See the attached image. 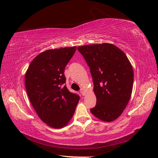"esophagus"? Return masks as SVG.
Instances as JSON below:
<instances>
[{
  "label": "esophagus",
  "instance_id": "34e87169",
  "mask_svg": "<svg viewBox=\"0 0 158 158\" xmlns=\"http://www.w3.org/2000/svg\"><path fill=\"white\" fill-rule=\"evenodd\" d=\"M80 93H81V94L82 95H85V90L84 89H81L80 90Z\"/></svg>",
  "mask_w": 158,
  "mask_h": 158
}]
</instances>
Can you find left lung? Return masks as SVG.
Masks as SVG:
<instances>
[{
    "label": "left lung",
    "instance_id": "1",
    "mask_svg": "<svg viewBox=\"0 0 158 158\" xmlns=\"http://www.w3.org/2000/svg\"><path fill=\"white\" fill-rule=\"evenodd\" d=\"M89 66L97 98L91 113L101 121L118 118L132 92L134 73L125 53L115 45L102 43L77 47Z\"/></svg>",
    "mask_w": 158,
    "mask_h": 158
}]
</instances>
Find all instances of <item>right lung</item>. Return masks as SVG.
Returning a JSON list of instances; mask_svg holds the SVG:
<instances>
[{
	"label": "right lung",
	"mask_w": 158,
	"mask_h": 158,
	"mask_svg": "<svg viewBox=\"0 0 158 158\" xmlns=\"http://www.w3.org/2000/svg\"><path fill=\"white\" fill-rule=\"evenodd\" d=\"M76 49L72 47L44 51L32 60L25 74L31 105L40 118L53 128L68 125L80 99L67 89L64 74Z\"/></svg>",
	"instance_id": "add662e5"
}]
</instances>
